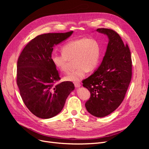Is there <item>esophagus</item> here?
<instances>
[{
  "mask_svg": "<svg viewBox=\"0 0 149 149\" xmlns=\"http://www.w3.org/2000/svg\"><path fill=\"white\" fill-rule=\"evenodd\" d=\"M74 86L76 88H79L81 86V84L79 83H74Z\"/></svg>",
  "mask_w": 149,
  "mask_h": 149,
  "instance_id": "obj_1",
  "label": "esophagus"
}]
</instances>
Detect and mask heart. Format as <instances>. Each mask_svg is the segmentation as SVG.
Wrapping results in <instances>:
<instances>
[{
	"mask_svg": "<svg viewBox=\"0 0 149 149\" xmlns=\"http://www.w3.org/2000/svg\"><path fill=\"white\" fill-rule=\"evenodd\" d=\"M60 55L53 54L52 61L56 68L66 72L69 60L74 58L76 69L67 74L64 79L66 81L79 82L88 71H92L97 67L101 58V47L96 40L81 38L68 42L61 49Z\"/></svg>",
	"mask_w": 149,
	"mask_h": 149,
	"instance_id": "heart-1",
	"label": "heart"
}]
</instances>
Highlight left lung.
Here are the masks:
<instances>
[{
    "mask_svg": "<svg viewBox=\"0 0 149 149\" xmlns=\"http://www.w3.org/2000/svg\"><path fill=\"white\" fill-rule=\"evenodd\" d=\"M96 31L108 38L104 56L100 66L83 80V86L91 93L85 107L91 115L103 118L110 114L124 100L132 78V60L127 45L119 34L108 29Z\"/></svg>",
    "mask_w": 149,
    "mask_h": 149,
    "instance_id": "left-lung-1",
    "label": "left lung"
}]
</instances>
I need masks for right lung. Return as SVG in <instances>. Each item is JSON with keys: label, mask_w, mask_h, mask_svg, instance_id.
<instances>
[{"label": "right lung", "mask_w": 149, "mask_h": 149, "mask_svg": "<svg viewBox=\"0 0 149 149\" xmlns=\"http://www.w3.org/2000/svg\"><path fill=\"white\" fill-rule=\"evenodd\" d=\"M73 33L40 35L26 45L18 59L17 83L20 96L26 107L39 118L59 114L74 89L70 81L55 84L60 78L52 61L53 47Z\"/></svg>", "instance_id": "1"}]
</instances>
